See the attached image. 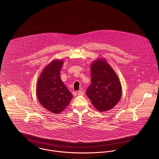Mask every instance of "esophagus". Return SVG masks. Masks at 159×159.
I'll list each match as a JSON object with an SVG mask.
<instances>
[{
	"label": "esophagus",
	"mask_w": 159,
	"mask_h": 159,
	"mask_svg": "<svg viewBox=\"0 0 159 159\" xmlns=\"http://www.w3.org/2000/svg\"><path fill=\"white\" fill-rule=\"evenodd\" d=\"M84 92L82 91H79L78 92H77V94L78 95H84Z\"/></svg>",
	"instance_id": "obj_1"
}]
</instances>
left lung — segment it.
Masks as SVG:
<instances>
[{"label":"left lung","mask_w":159,"mask_h":159,"mask_svg":"<svg viewBox=\"0 0 159 159\" xmlns=\"http://www.w3.org/2000/svg\"><path fill=\"white\" fill-rule=\"evenodd\" d=\"M91 84L86 95L100 112L112 109L119 102L122 86L119 78L104 58H98L91 65Z\"/></svg>","instance_id":"left-lung-1"}]
</instances>
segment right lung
Returning <instances> with one entry per match:
<instances>
[{"instance_id": "add662e5", "label": "right lung", "mask_w": 159, "mask_h": 159, "mask_svg": "<svg viewBox=\"0 0 159 159\" xmlns=\"http://www.w3.org/2000/svg\"><path fill=\"white\" fill-rule=\"evenodd\" d=\"M63 64V61L60 59L51 61L43 68L37 83L36 94L39 102L52 113L63 111L73 97L60 76Z\"/></svg>"}]
</instances>
